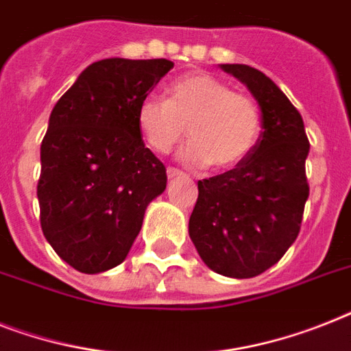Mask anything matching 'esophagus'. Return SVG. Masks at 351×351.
I'll return each mask as SVG.
<instances>
[{"instance_id":"1","label":"esophagus","mask_w":351,"mask_h":351,"mask_svg":"<svg viewBox=\"0 0 351 351\" xmlns=\"http://www.w3.org/2000/svg\"><path fill=\"white\" fill-rule=\"evenodd\" d=\"M182 175H184V171L176 169V167H167V176H169V178H176V176Z\"/></svg>"}]
</instances>
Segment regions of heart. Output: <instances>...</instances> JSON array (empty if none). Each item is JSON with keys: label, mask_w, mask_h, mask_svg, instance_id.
<instances>
[{"label": "heart", "mask_w": 351, "mask_h": 351, "mask_svg": "<svg viewBox=\"0 0 351 351\" xmlns=\"http://www.w3.org/2000/svg\"><path fill=\"white\" fill-rule=\"evenodd\" d=\"M136 126L147 146L169 153L187 136L184 158L193 166L232 169L249 158L263 131L261 110L252 97L234 92L207 72L171 82L169 99L149 93L136 106Z\"/></svg>", "instance_id": "obj_1"}]
</instances>
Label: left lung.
<instances>
[{
	"mask_svg": "<svg viewBox=\"0 0 351 351\" xmlns=\"http://www.w3.org/2000/svg\"><path fill=\"white\" fill-rule=\"evenodd\" d=\"M221 70L254 95L263 131L240 166L198 182L189 236L210 270L247 279L278 263L298 238L310 193V142L301 113L263 72L247 64Z\"/></svg>",
	"mask_w": 351,
	"mask_h": 351,
	"instance_id": "8db88e82",
	"label": "left lung"
}]
</instances>
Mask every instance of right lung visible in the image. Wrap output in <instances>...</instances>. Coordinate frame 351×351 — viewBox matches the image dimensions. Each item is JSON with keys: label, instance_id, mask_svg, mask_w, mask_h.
I'll use <instances>...</instances> for the list:
<instances>
[{"label": "right lung", "instance_id": "add662e5", "mask_svg": "<svg viewBox=\"0 0 351 351\" xmlns=\"http://www.w3.org/2000/svg\"><path fill=\"white\" fill-rule=\"evenodd\" d=\"M175 66L167 59H102L53 106L37 182L43 234L84 274L126 259L166 167L142 141L136 106Z\"/></svg>", "mask_w": 351, "mask_h": 351}]
</instances>
